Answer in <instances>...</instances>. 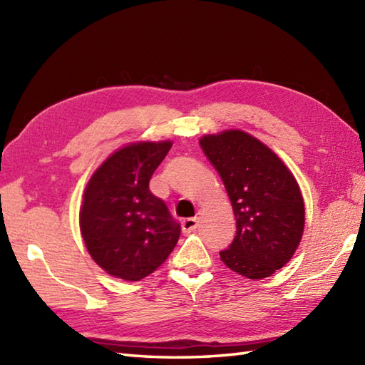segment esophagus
I'll return each mask as SVG.
<instances>
[{"instance_id": "esophagus-1", "label": "esophagus", "mask_w": 365, "mask_h": 365, "mask_svg": "<svg viewBox=\"0 0 365 365\" xmlns=\"http://www.w3.org/2000/svg\"><path fill=\"white\" fill-rule=\"evenodd\" d=\"M197 224H199V221H197L196 216H195V218L183 220L182 221V230L185 232V234H190V232H192V230L197 227Z\"/></svg>"}]
</instances>
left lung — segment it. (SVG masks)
I'll return each instance as SVG.
<instances>
[{"mask_svg":"<svg viewBox=\"0 0 365 365\" xmlns=\"http://www.w3.org/2000/svg\"><path fill=\"white\" fill-rule=\"evenodd\" d=\"M218 170L237 220V235L220 252L224 265L247 279L282 268L301 242L304 200L282 160L242 130L205 135L199 141Z\"/></svg>","mask_w":365,"mask_h":365,"instance_id":"obj_1","label":"left lung"}]
</instances>
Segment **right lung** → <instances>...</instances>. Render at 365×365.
Returning <instances> with one entry per match:
<instances>
[{
  "instance_id": "add662e5",
  "label": "right lung",
  "mask_w": 365,
  "mask_h": 365,
  "mask_svg": "<svg viewBox=\"0 0 365 365\" xmlns=\"http://www.w3.org/2000/svg\"><path fill=\"white\" fill-rule=\"evenodd\" d=\"M170 141L135 143L103 161L84 190L80 229L91 257L108 274L139 281L173 252L180 224L149 190Z\"/></svg>"
}]
</instances>
